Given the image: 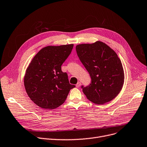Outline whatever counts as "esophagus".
I'll use <instances>...</instances> for the list:
<instances>
[{
  "label": "esophagus",
  "mask_w": 147,
  "mask_h": 147,
  "mask_svg": "<svg viewBox=\"0 0 147 147\" xmlns=\"http://www.w3.org/2000/svg\"><path fill=\"white\" fill-rule=\"evenodd\" d=\"M80 85H81V83L79 82H78V83L76 84V87H77V88H79V87L80 86Z\"/></svg>",
  "instance_id": "1"
}]
</instances>
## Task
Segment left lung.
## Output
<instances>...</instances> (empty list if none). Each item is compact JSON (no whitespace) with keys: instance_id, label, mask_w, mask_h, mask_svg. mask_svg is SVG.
Here are the masks:
<instances>
[{"instance_id":"1","label":"left lung","mask_w":147,"mask_h":147,"mask_svg":"<svg viewBox=\"0 0 147 147\" xmlns=\"http://www.w3.org/2000/svg\"><path fill=\"white\" fill-rule=\"evenodd\" d=\"M78 55L92 79L83 88L86 98L96 104H104L116 97L125 81L121 62L109 46L101 41L76 46Z\"/></svg>"}]
</instances>
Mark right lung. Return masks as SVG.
I'll return each mask as SVG.
<instances>
[{"label": "right lung", "instance_id": "1", "mask_svg": "<svg viewBox=\"0 0 147 147\" xmlns=\"http://www.w3.org/2000/svg\"><path fill=\"white\" fill-rule=\"evenodd\" d=\"M73 44L48 46L40 49L27 67L24 78L27 94L37 106L53 110L63 104L69 90L68 75L61 65L71 53Z\"/></svg>", "mask_w": 147, "mask_h": 147}]
</instances>
